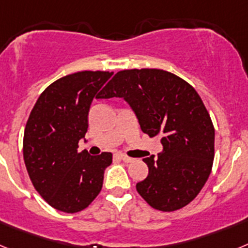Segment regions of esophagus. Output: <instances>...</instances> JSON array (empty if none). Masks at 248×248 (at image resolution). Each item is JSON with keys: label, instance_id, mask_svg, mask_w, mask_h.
<instances>
[{"label": "esophagus", "instance_id": "esophagus-1", "mask_svg": "<svg viewBox=\"0 0 248 248\" xmlns=\"http://www.w3.org/2000/svg\"><path fill=\"white\" fill-rule=\"evenodd\" d=\"M117 156L119 157L120 160H123L124 163H131V161L134 160V159H131V157L126 156V155H124V154H117Z\"/></svg>", "mask_w": 248, "mask_h": 248}]
</instances>
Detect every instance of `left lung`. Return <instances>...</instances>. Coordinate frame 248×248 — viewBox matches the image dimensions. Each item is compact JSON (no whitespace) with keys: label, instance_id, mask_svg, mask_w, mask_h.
Segmentation results:
<instances>
[{"label":"left lung","instance_id":"left-lung-1","mask_svg":"<svg viewBox=\"0 0 248 248\" xmlns=\"http://www.w3.org/2000/svg\"><path fill=\"white\" fill-rule=\"evenodd\" d=\"M114 97L130 105L145 134L163 137V151L143 159L149 174L137 184L140 196L168 212L191 202L209 179L215 155V129L198 92L163 69H128L99 95Z\"/></svg>","mask_w":248,"mask_h":248}]
</instances>
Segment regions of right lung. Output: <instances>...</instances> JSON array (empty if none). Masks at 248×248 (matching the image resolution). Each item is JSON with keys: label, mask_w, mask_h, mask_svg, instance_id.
<instances>
[{"label": "right lung", "mask_w": 248, "mask_h": 248, "mask_svg": "<svg viewBox=\"0 0 248 248\" xmlns=\"http://www.w3.org/2000/svg\"><path fill=\"white\" fill-rule=\"evenodd\" d=\"M111 76L84 71L59 78L39 95L30 114L23 135L26 168L34 189L59 211H82L102 190L113 155L79 153L78 143L88 130L93 98Z\"/></svg>", "instance_id": "right-lung-1"}]
</instances>
